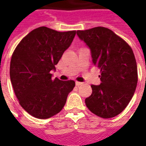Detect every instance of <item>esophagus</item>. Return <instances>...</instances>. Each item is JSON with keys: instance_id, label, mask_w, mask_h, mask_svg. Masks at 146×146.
<instances>
[{"instance_id": "obj_1", "label": "esophagus", "mask_w": 146, "mask_h": 146, "mask_svg": "<svg viewBox=\"0 0 146 146\" xmlns=\"http://www.w3.org/2000/svg\"><path fill=\"white\" fill-rule=\"evenodd\" d=\"M82 84H83V83H81V82H78V81L76 82V86H80V85H82Z\"/></svg>"}]
</instances>
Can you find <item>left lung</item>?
Wrapping results in <instances>:
<instances>
[{
  "label": "left lung",
  "instance_id": "1",
  "mask_svg": "<svg viewBox=\"0 0 146 146\" xmlns=\"http://www.w3.org/2000/svg\"><path fill=\"white\" fill-rule=\"evenodd\" d=\"M91 50L93 64L100 70L101 84L91 87L85 99L88 110L103 119L119 115L130 102L137 84V66L132 48L114 31L103 27L77 31Z\"/></svg>",
  "mask_w": 146,
  "mask_h": 146
}]
</instances>
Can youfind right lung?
I'll list each match as a JSON object with an SVG mask.
<instances>
[{
	"instance_id": "add662e5",
	"label": "right lung",
	"mask_w": 146,
	"mask_h": 146,
	"mask_svg": "<svg viewBox=\"0 0 146 146\" xmlns=\"http://www.w3.org/2000/svg\"><path fill=\"white\" fill-rule=\"evenodd\" d=\"M76 34L40 27L23 37L14 49L10 80L20 106L35 118L44 119L59 113L76 85L74 80H53L50 73Z\"/></svg>"
}]
</instances>
